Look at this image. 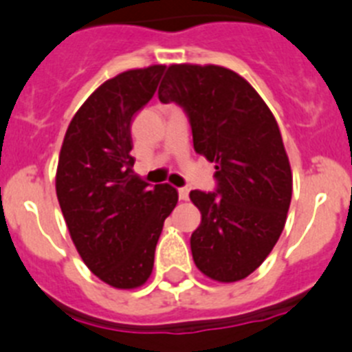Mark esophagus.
I'll use <instances>...</instances> for the list:
<instances>
[{"instance_id": "obj_1", "label": "esophagus", "mask_w": 352, "mask_h": 352, "mask_svg": "<svg viewBox=\"0 0 352 352\" xmlns=\"http://www.w3.org/2000/svg\"><path fill=\"white\" fill-rule=\"evenodd\" d=\"M179 198L182 201L188 200V198H189V189L188 188H179Z\"/></svg>"}]
</instances>
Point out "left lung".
I'll return each instance as SVG.
<instances>
[{"label": "left lung", "instance_id": "obj_1", "mask_svg": "<svg viewBox=\"0 0 352 352\" xmlns=\"http://www.w3.org/2000/svg\"><path fill=\"white\" fill-rule=\"evenodd\" d=\"M161 102H177L197 154L216 164V191H191L200 227L191 234L197 267L216 282H239L274 248L285 227L292 172L267 104L237 72L219 65H170Z\"/></svg>", "mask_w": 352, "mask_h": 352}]
</instances>
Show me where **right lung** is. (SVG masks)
<instances>
[{
    "mask_svg": "<svg viewBox=\"0 0 352 352\" xmlns=\"http://www.w3.org/2000/svg\"><path fill=\"white\" fill-rule=\"evenodd\" d=\"M164 65L104 81L70 120L58 157L56 197L76 250L115 289L148 280L164 219L179 193L133 172L131 124L157 90Z\"/></svg>",
    "mask_w": 352,
    "mask_h": 352,
    "instance_id": "right-lung-1",
    "label": "right lung"
}]
</instances>
